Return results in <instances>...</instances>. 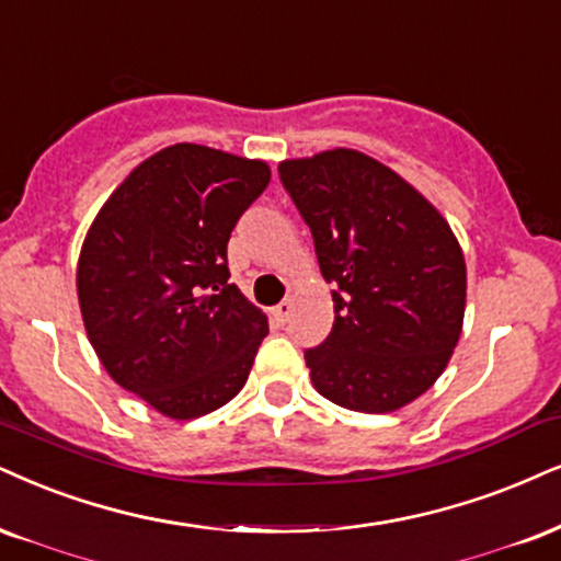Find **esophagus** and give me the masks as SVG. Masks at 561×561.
Segmentation results:
<instances>
[{
    "label": "esophagus",
    "mask_w": 561,
    "mask_h": 561,
    "mask_svg": "<svg viewBox=\"0 0 561 561\" xmlns=\"http://www.w3.org/2000/svg\"><path fill=\"white\" fill-rule=\"evenodd\" d=\"M291 312H294V304L291 301H280L278 307L273 309L275 320H278V322H288V317H291Z\"/></svg>",
    "instance_id": "esophagus-1"
}]
</instances>
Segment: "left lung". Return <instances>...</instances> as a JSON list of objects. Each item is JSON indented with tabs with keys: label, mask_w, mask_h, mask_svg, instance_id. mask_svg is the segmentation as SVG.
<instances>
[{
	"label": "left lung",
	"mask_w": 561,
	"mask_h": 561,
	"mask_svg": "<svg viewBox=\"0 0 561 561\" xmlns=\"http://www.w3.org/2000/svg\"><path fill=\"white\" fill-rule=\"evenodd\" d=\"M333 291L328 341L307 351L335 405L392 413L437 382L462 333L466 257L445 216L390 165L351 148L280 161Z\"/></svg>",
	"instance_id": "obj_1"
}]
</instances>
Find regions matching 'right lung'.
Segmentation results:
<instances>
[{
  "instance_id": "obj_1",
  "label": "right lung",
  "mask_w": 561,
  "mask_h": 561,
  "mask_svg": "<svg viewBox=\"0 0 561 561\" xmlns=\"http://www.w3.org/2000/svg\"><path fill=\"white\" fill-rule=\"evenodd\" d=\"M270 165L195 142L145 158L90 224L78 260L82 324L108 377L190 421L244 387L267 317L228 283L226 247Z\"/></svg>"
}]
</instances>
